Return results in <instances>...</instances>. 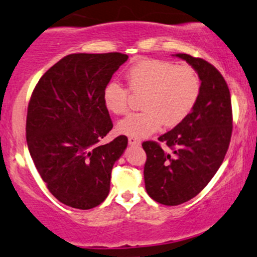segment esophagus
Instances as JSON below:
<instances>
[{"instance_id":"obj_1","label":"esophagus","mask_w":257,"mask_h":257,"mask_svg":"<svg viewBox=\"0 0 257 257\" xmlns=\"http://www.w3.org/2000/svg\"><path fill=\"white\" fill-rule=\"evenodd\" d=\"M141 138L137 137H130L128 138V144L130 146H141Z\"/></svg>"}]
</instances>
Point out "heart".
<instances>
[{"instance_id": "1", "label": "heart", "mask_w": 257, "mask_h": 257, "mask_svg": "<svg viewBox=\"0 0 257 257\" xmlns=\"http://www.w3.org/2000/svg\"><path fill=\"white\" fill-rule=\"evenodd\" d=\"M128 88L143 93V110L131 113L117 123V131L130 137H146L162 125L176 126L194 109L200 97L201 78L190 65H174L158 59L136 62L126 72ZM107 109L125 114L130 105V90L117 80L107 84L103 91Z\"/></svg>"}]
</instances>
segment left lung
Segmentation results:
<instances>
[{
  "instance_id": "obj_1",
  "label": "left lung",
  "mask_w": 257,
  "mask_h": 257,
  "mask_svg": "<svg viewBox=\"0 0 257 257\" xmlns=\"http://www.w3.org/2000/svg\"><path fill=\"white\" fill-rule=\"evenodd\" d=\"M177 56L198 72L200 97L191 113L159 142L142 143L147 192L165 206L188 202L206 188L224 161L233 128L230 89L222 74L201 57Z\"/></svg>"
}]
</instances>
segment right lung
Wrapping results in <instances>:
<instances>
[{
	"instance_id": "obj_1",
	"label": "right lung",
	"mask_w": 257,
	"mask_h": 257,
	"mask_svg": "<svg viewBox=\"0 0 257 257\" xmlns=\"http://www.w3.org/2000/svg\"><path fill=\"white\" fill-rule=\"evenodd\" d=\"M128 56L71 54L48 69L33 89L26 116L30 155L50 194L66 206L91 209L105 200L114 162L127 137L99 142L113 128L104 87Z\"/></svg>"
}]
</instances>
